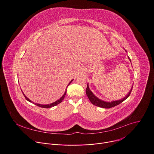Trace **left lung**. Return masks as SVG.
<instances>
[{"instance_id":"1","label":"left lung","mask_w":154,"mask_h":154,"mask_svg":"<svg viewBox=\"0 0 154 154\" xmlns=\"http://www.w3.org/2000/svg\"><path fill=\"white\" fill-rule=\"evenodd\" d=\"M125 51L127 52V51H126L125 50ZM128 58L130 60V61L131 62V59H130V58L129 57H128ZM132 87H133V86H132V88H131V90L129 91V93L127 95H126L124 97H123L121 99H119V100H115V101H111V102L103 101V100H101V99H99L97 97H96L93 93V92L91 91V90H90L88 83V85H87V88L86 89V95H87V96L88 97V98L89 99V101H91V103L93 105H95L96 106L100 107H103V108H111V107H114V106H116L117 105L119 104L120 103L123 102L124 100H125V99L129 96V95H130V94H131V93L132 91Z\"/></svg>"}]
</instances>
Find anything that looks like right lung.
I'll use <instances>...</instances> for the list:
<instances>
[{
    "label": "right lung",
    "mask_w": 154,
    "mask_h": 154,
    "mask_svg": "<svg viewBox=\"0 0 154 154\" xmlns=\"http://www.w3.org/2000/svg\"><path fill=\"white\" fill-rule=\"evenodd\" d=\"M73 81V79H72L70 82L69 83V84L68 85V86H67V87L69 85V84L72 82V81ZM67 87H66V88H67ZM22 93H23V96H25V99H26L27 101H29V102H30V103H32V101H31V100H30V99L27 97L25 94H24V93L22 92ZM66 91H65V93H64V94H63L59 99H58L57 101H56L55 102H54V103H51V104H37V103H33V104H35V105H37V106H39V107H43V108H50V107H53V106H57V105H58V104H60V103H61L62 102V101L63 100V99L65 98V95H66Z\"/></svg>",
    "instance_id": "obj_1"
}]
</instances>
